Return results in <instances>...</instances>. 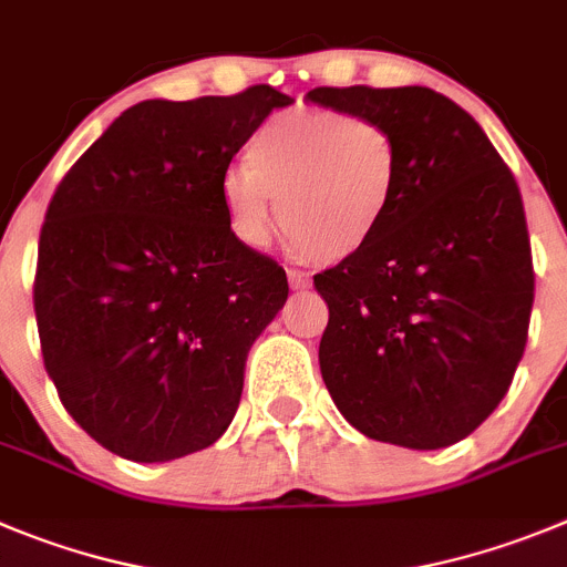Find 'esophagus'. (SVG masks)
Listing matches in <instances>:
<instances>
[{
	"mask_svg": "<svg viewBox=\"0 0 567 567\" xmlns=\"http://www.w3.org/2000/svg\"><path fill=\"white\" fill-rule=\"evenodd\" d=\"M289 287L306 289V287H309V275L300 272V269H289Z\"/></svg>",
	"mask_w": 567,
	"mask_h": 567,
	"instance_id": "obj_1",
	"label": "esophagus"
}]
</instances>
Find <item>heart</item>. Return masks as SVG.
Returning <instances> with one entry per match:
<instances>
[{"label": "heart", "instance_id": "1", "mask_svg": "<svg viewBox=\"0 0 567 567\" xmlns=\"http://www.w3.org/2000/svg\"><path fill=\"white\" fill-rule=\"evenodd\" d=\"M402 148L385 123L340 109H292L264 123L247 165L219 185L230 227L264 247L272 199L289 244L320 264L360 256L396 202Z\"/></svg>", "mask_w": 567, "mask_h": 567}]
</instances>
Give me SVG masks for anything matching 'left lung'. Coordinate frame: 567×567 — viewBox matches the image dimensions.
I'll return each instance as SVG.
<instances>
[{"instance_id":"left-lung-1","label":"left lung","mask_w":567,"mask_h":567,"mask_svg":"<svg viewBox=\"0 0 567 567\" xmlns=\"http://www.w3.org/2000/svg\"><path fill=\"white\" fill-rule=\"evenodd\" d=\"M309 101L385 123L396 202L360 256L315 275L320 373L362 435L439 450L489 419L526 351L534 264L514 174L484 128L427 86H318Z\"/></svg>"}]
</instances>
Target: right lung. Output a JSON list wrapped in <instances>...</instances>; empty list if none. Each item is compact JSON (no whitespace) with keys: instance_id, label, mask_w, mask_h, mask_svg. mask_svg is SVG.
<instances>
[{"instance_id":"add662e5","label":"right lung","mask_w":567,"mask_h":567,"mask_svg":"<svg viewBox=\"0 0 567 567\" xmlns=\"http://www.w3.org/2000/svg\"><path fill=\"white\" fill-rule=\"evenodd\" d=\"M289 103L267 83L143 101L59 182L33 280L41 357L66 413L109 453L174 461L230 427L249 346L289 284L233 233L219 185Z\"/></svg>"}]
</instances>
